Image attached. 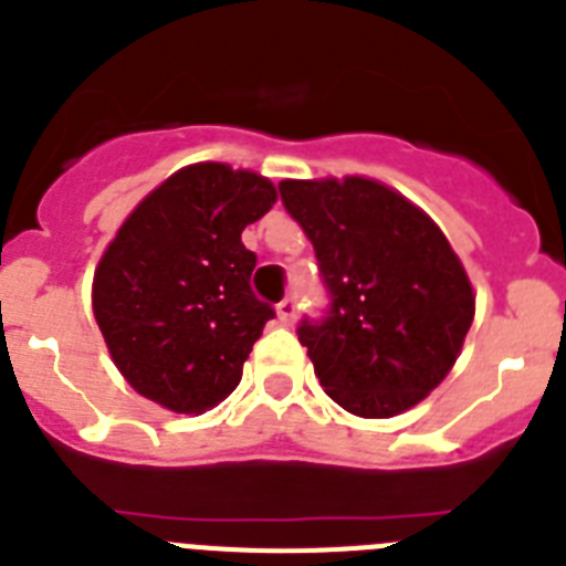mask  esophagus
<instances>
[{"instance_id": "obj_1", "label": "esophagus", "mask_w": 566, "mask_h": 566, "mask_svg": "<svg viewBox=\"0 0 566 566\" xmlns=\"http://www.w3.org/2000/svg\"><path fill=\"white\" fill-rule=\"evenodd\" d=\"M294 317H297V297H286L283 303L277 306V319L283 323V326H292Z\"/></svg>"}]
</instances>
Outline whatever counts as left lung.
I'll list each match as a JSON object with an SVG mask.
<instances>
[{
	"instance_id": "1",
	"label": "left lung",
	"mask_w": 566,
	"mask_h": 566,
	"mask_svg": "<svg viewBox=\"0 0 566 566\" xmlns=\"http://www.w3.org/2000/svg\"><path fill=\"white\" fill-rule=\"evenodd\" d=\"M283 207L312 240L328 292L300 343L328 397L348 413L388 419L448 377L476 297L442 229L371 178L283 181Z\"/></svg>"
}]
</instances>
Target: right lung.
<instances>
[{"instance_id":"obj_1","label":"right lung","mask_w":566,"mask_h":566,"mask_svg":"<svg viewBox=\"0 0 566 566\" xmlns=\"http://www.w3.org/2000/svg\"><path fill=\"white\" fill-rule=\"evenodd\" d=\"M277 201L263 175L227 164L178 169L133 209L93 277V312L129 385L175 413H203L243 377L274 317L252 292L240 240Z\"/></svg>"}]
</instances>
